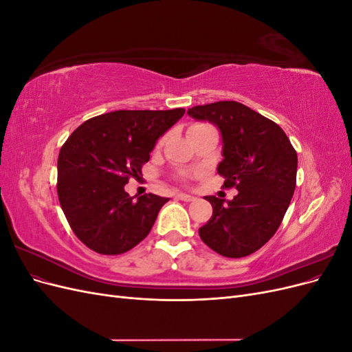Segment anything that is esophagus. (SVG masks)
<instances>
[{
    "mask_svg": "<svg viewBox=\"0 0 352 352\" xmlns=\"http://www.w3.org/2000/svg\"><path fill=\"white\" fill-rule=\"evenodd\" d=\"M177 198H179V199H182V201H186V202H189V201H194V199H195L192 195H189V194H184V192L177 194Z\"/></svg>",
    "mask_w": 352,
    "mask_h": 352,
    "instance_id": "obj_1",
    "label": "esophagus"
}]
</instances>
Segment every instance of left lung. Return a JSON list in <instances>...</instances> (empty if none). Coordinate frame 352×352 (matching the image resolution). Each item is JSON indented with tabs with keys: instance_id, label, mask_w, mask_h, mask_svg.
<instances>
[{
	"instance_id": "8db88e82",
	"label": "left lung",
	"mask_w": 352,
	"mask_h": 352,
	"mask_svg": "<svg viewBox=\"0 0 352 352\" xmlns=\"http://www.w3.org/2000/svg\"><path fill=\"white\" fill-rule=\"evenodd\" d=\"M189 117L214 124L221 135L217 172L233 199L204 197L212 216L199 238L220 255L241 258L260 250L280 226L296 184V151L279 124L236 101L195 105Z\"/></svg>"
}]
</instances>
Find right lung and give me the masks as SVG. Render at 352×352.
Returning a JSON list of instances; mask_svg holds the SVG:
<instances>
[{
	"label": "right lung",
	"mask_w": 352,
	"mask_h": 352,
	"mask_svg": "<svg viewBox=\"0 0 352 352\" xmlns=\"http://www.w3.org/2000/svg\"><path fill=\"white\" fill-rule=\"evenodd\" d=\"M184 114V109L105 113L82 123L61 146L60 206L88 248L104 255L123 254L150 233L168 198L131 197L124 185L142 175L158 138Z\"/></svg>",
	"instance_id": "right-lung-1"
}]
</instances>
